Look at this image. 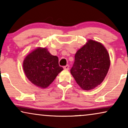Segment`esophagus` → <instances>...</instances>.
<instances>
[{
  "mask_svg": "<svg viewBox=\"0 0 128 128\" xmlns=\"http://www.w3.org/2000/svg\"><path fill=\"white\" fill-rule=\"evenodd\" d=\"M64 70H68L69 69V66L68 65H66V66H64Z\"/></svg>",
  "mask_w": 128,
  "mask_h": 128,
  "instance_id": "34e87169",
  "label": "esophagus"
}]
</instances>
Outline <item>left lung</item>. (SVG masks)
Masks as SVG:
<instances>
[{"label":"left lung","instance_id":"obj_1","mask_svg":"<svg viewBox=\"0 0 128 128\" xmlns=\"http://www.w3.org/2000/svg\"><path fill=\"white\" fill-rule=\"evenodd\" d=\"M110 64L107 50L101 43L89 40L76 53L70 72L82 89L89 90L102 83Z\"/></svg>","mask_w":128,"mask_h":128}]
</instances>
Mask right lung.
Instances as JSON below:
<instances>
[{"label":"right lung","instance_id":"right-lung-1","mask_svg":"<svg viewBox=\"0 0 128 128\" xmlns=\"http://www.w3.org/2000/svg\"><path fill=\"white\" fill-rule=\"evenodd\" d=\"M23 68L28 80L36 86L46 88L52 83L63 68L58 56L51 55L45 48H38L28 54Z\"/></svg>","mask_w":128,"mask_h":128}]
</instances>
